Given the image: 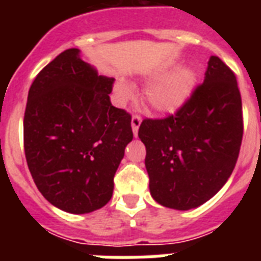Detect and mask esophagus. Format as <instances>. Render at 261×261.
Returning <instances> with one entry per match:
<instances>
[{"label": "esophagus", "instance_id": "obj_1", "mask_svg": "<svg viewBox=\"0 0 261 261\" xmlns=\"http://www.w3.org/2000/svg\"><path fill=\"white\" fill-rule=\"evenodd\" d=\"M141 123H142V119H141V116H138V115H134V116L131 118V127H133V133H134L135 137L138 134V128L139 126H141Z\"/></svg>", "mask_w": 261, "mask_h": 261}]
</instances>
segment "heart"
<instances>
[{
    "label": "heart",
    "instance_id": "1",
    "mask_svg": "<svg viewBox=\"0 0 261 261\" xmlns=\"http://www.w3.org/2000/svg\"><path fill=\"white\" fill-rule=\"evenodd\" d=\"M196 83L198 77L194 69L181 66L169 74L151 81L143 92V98L157 112L172 114L186 104L194 93ZM115 92L119 101H124L130 97L133 88L130 84L120 80L115 85Z\"/></svg>",
    "mask_w": 261,
    "mask_h": 261
}]
</instances>
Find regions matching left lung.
Returning a JSON list of instances; mask_svg holds the SVG:
<instances>
[{"label":"left lung","instance_id":"left-lung-1","mask_svg":"<svg viewBox=\"0 0 261 261\" xmlns=\"http://www.w3.org/2000/svg\"><path fill=\"white\" fill-rule=\"evenodd\" d=\"M243 131L236 75L213 55L203 84L176 114L145 119L139 126L153 199L174 210L206 203L230 177Z\"/></svg>","mask_w":261,"mask_h":261}]
</instances>
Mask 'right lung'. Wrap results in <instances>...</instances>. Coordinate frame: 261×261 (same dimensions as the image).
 Wrapping results in <instances>:
<instances>
[{
  "label": "right lung",
  "instance_id": "add662e5",
  "mask_svg": "<svg viewBox=\"0 0 261 261\" xmlns=\"http://www.w3.org/2000/svg\"><path fill=\"white\" fill-rule=\"evenodd\" d=\"M112 84L79 48H69L43 67L28 92L27 164L43 196L66 213L87 214L110 202L133 141L131 115L111 104Z\"/></svg>",
  "mask_w": 261,
  "mask_h": 261
}]
</instances>
